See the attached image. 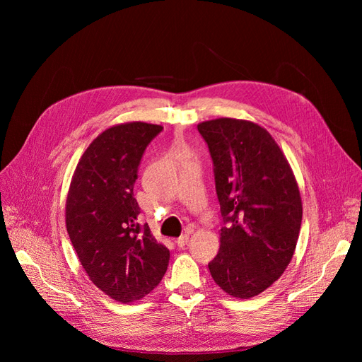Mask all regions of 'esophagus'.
Returning a JSON list of instances; mask_svg holds the SVG:
<instances>
[{
  "mask_svg": "<svg viewBox=\"0 0 362 362\" xmlns=\"http://www.w3.org/2000/svg\"><path fill=\"white\" fill-rule=\"evenodd\" d=\"M189 234H182L181 237H178L177 238V245H178V247H184L185 245H187V242H189Z\"/></svg>",
  "mask_w": 362,
  "mask_h": 362,
  "instance_id": "obj_1",
  "label": "esophagus"
}]
</instances>
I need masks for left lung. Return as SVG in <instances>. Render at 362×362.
I'll return each mask as SVG.
<instances>
[{
	"instance_id": "obj_1",
	"label": "left lung",
	"mask_w": 362,
	"mask_h": 362,
	"mask_svg": "<svg viewBox=\"0 0 362 362\" xmlns=\"http://www.w3.org/2000/svg\"><path fill=\"white\" fill-rule=\"evenodd\" d=\"M213 160L223 226L208 262L214 282L249 299L275 282L293 258L302 201L290 164L264 128L222 117L198 125Z\"/></svg>"
}]
</instances>
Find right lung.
<instances>
[{"label":"right lung","mask_w":362,"mask_h":362,"mask_svg":"<svg viewBox=\"0 0 362 362\" xmlns=\"http://www.w3.org/2000/svg\"><path fill=\"white\" fill-rule=\"evenodd\" d=\"M163 127L129 122L105 129L86 149L66 199V229L83 269L119 302L154 290L169 264V249L140 221L134 184L141 157Z\"/></svg>","instance_id":"obj_1"}]
</instances>
